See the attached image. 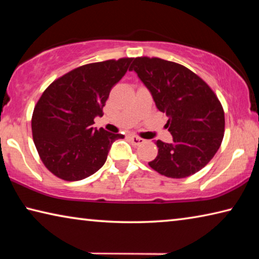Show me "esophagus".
Returning <instances> with one entry per match:
<instances>
[{"label": "esophagus", "mask_w": 259, "mask_h": 259, "mask_svg": "<svg viewBox=\"0 0 259 259\" xmlns=\"http://www.w3.org/2000/svg\"><path fill=\"white\" fill-rule=\"evenodd\" d=\"M130 140H131V143H133L134 145H136V146L142 145V144L145 142V140H144L143 138L138 137V136H130Z\"/></svg>", "instance_id": "obj_1"}]
</instances>
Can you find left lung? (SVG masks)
I'll return each instance as SVG.
<instances>
[{"label": "left lung", "mask_w": 259, "mask_h": 259, "mask_svg": "<svg viewBox=\"0 0 259 259\" xmlns=\"http://www.w3.org/2000/svg\"><path fill=\"white\" fill-rule=\"evenodd\" d=\"M151 91L174 142L156 140L159 152L148 165L170 178L200 171L216 154L225 131L224 109L216 94L199 75L174 61L137 57L130 66Z\"/></svg>", "instance_id": "left-lung-1"}]
</instances>
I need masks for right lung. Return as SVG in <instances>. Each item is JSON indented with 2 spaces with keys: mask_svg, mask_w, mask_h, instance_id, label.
Listing matches in <instances>:
<instances>
[{
  "mask_svg": "<svg viewBox=\"0 0 259 259\" xmlns=\"http://www.w3.org/2000/svg\"><path fill=\"white\" fill-rule=\"evenodd\" d=\"M134 58L76 67L55 80L35 105L33 140L43 164L56 177L81 181L102 168L114 140L123 135L94 129L112 88Z\"/></svg>",
  "mask_w": 259,
  "mask_h": 259,
  "instance_id": "1",
  "label": "right lung"
}]
</instances>
